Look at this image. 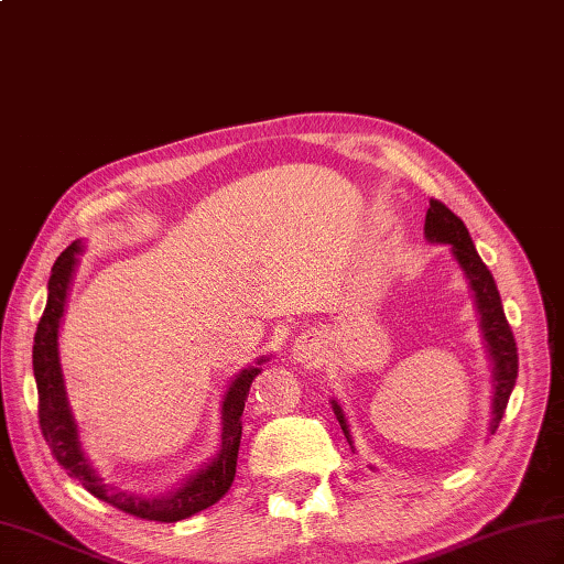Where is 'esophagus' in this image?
Listing matches in <instances>:
<instances>
[{
  "mask_svg": "<svg viewBox=\"0 0 564 564\" xmlns=\"http://www.w3.org/2000/svg\"><path fill=\"white\" fill-rule=\"evenodd\" d=\"M315 356H317V341L315 339L301 337V339L293 344V358H295V361L307 364V361H313Z\"/></svg>",
  "mask_w": 564,
  "mask_h": 564,
  "instance_id": "obj_1",
  "label": "esophagus"
}]
</instances>
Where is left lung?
Wrapping results in <instances>:
<instances>
[{
	"mask_svg": "<svg viewBox=\"0 0 564 564\" xmlns=\"http://www.w3.org/2000/svg\"><path fill=\"white\" fill-rule=\"evenodd\" d=\"M424 235L429 242L438 245H451L455 261L460 263L465 271L467 281H470V289L475 293L477 313H480V325L489 349V358H492V373H495V400H492V424L489 431H497L501 416L507 412L509 394L517 386L519 376V354H517V341H513V332L507 322L505 307H501V297L497 291V283L492 279V271L485 267V261L477 254L473 245V237L467 232L465 223L443 206L441 200L431 198L429 210H426V223H424ZM332 410L339 419V426L344 431L346 441L351 443L349 424L344 419V410L337 400H332Z\"/></svg>",
	"mask_w": 564,
	"mask_h": 564,
	"instance_id": "1",
	"label": "left lung"
}]
</instances>
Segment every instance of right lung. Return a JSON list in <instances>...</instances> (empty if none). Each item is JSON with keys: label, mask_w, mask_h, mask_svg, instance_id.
<instances>
[{"label": "right lung", "mask_w": 564, "mask_h": 564, "mask_svg": "<svg viewBox=\"0 0 564 564\" xmlns=\"http://www.w3.org/2000/svg\"><path fill=\"white\" fill-rule=\"evenodd\" d=\"M79 251L82 242H72L53 263L51 281H47V303L33 337V376L35 386H39V419L43 438L47 446H51L55 460L65 467L67 475L79 480L89 495L106 501V505L121 509L130 513V517L160 523H174L194 517V513L208 509L215 501L223 499V495L230 489L235 480L239 438H242L245 402L251 388V380L261 373L259 366L267 361V358L261 356L257 366L245 368L242 373L230 382V388H227L223 398V443L220 451L215 453V458H210L198 473L191 475L182 487L174 489V492L166 497L145 499L138 495L116 492L113 487L104 485V480L82 451L79 429L69 410L63 368H59L57 334L59 322H63L65 315L69 281L72 273H75Z\"/></svg>", "instance_id": "1"}]
</instances>
